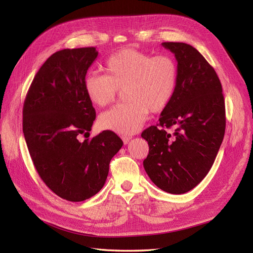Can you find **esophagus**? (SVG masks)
I'll return each mask as SVG.
<instances>
[{"label":"esophagus","instance_id":"34e87169","mask_svg":"<svg viewBox=\"0 0 253 253\" xmlns=\"http://www.w3.org/2000/svg\"><path fill=\"white\" fill-rule=\"evenodd\" d=\"M121 139H122V141H124V143L125 144H127L128 143V141L132 139V137H129V136H126V135H124L121 137Z\"/></svg>","mask_w":253,"mask_h":253}]
</instances>
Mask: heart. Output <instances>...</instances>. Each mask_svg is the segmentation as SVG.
I'll return each instance as SVG.
<instances>
[{"label": "heart", "instance_id": "heart-1", "mask_svg": "<svg viewBox=\"0 0 253 253\" xmlns=\"http://www.w3.org/2000/svg\"><path fill=\"white\" fill-rule=\"evenodd\" d=\"M106 75L89 73L84 78V91L98 108L111 104L120 89L126 102L114 106L99 117V126L119 134L136 133L150 111H164L175 94L178 68L168 55L125 48L113 53L105 62Z\"/></svg>", "mask_w": 253, "mask_h": 253}]
</instances>
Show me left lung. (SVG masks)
Masks as SVG:
<instances>
[{"label": "left lung", "mask_w": 253, "mask_h": 253, "mask_svg": "<svg viewBox=\"0 0 253 253\" xmlns=\"http://www.w3.org/2000/svg\"><path fill=\"white\" fill-rule=\"evenodd\" d=\"M178 68V82L157 126L144 129L149 143L143 168L166 192L182 194L208 174L224 139L226 116L221 84L214 68L193 46L164 42ZM174 127L172 136L167 128Z\"/></svg>", "instance_id": "8db88e82"}]
</instances>
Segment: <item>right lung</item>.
Here are the masks:
<instances>
[{
    "label": "right lung",
    "instance_id": "add662e5",
    "mask_svg": "<svg viewBox=\"0 0 253 253\" xmlns=\"http://www.w3.org/2000/svg\"><path fill=\"white\" fill-rule=\"evenodd\" d=\"M97 56L95 47L52 53L23 106V133L36 170L53 193L70 202H83L102 189L111 159L124 144L112 131L86 137L96 112L83 84Z\"/></svg>",
    "mask_w": 253,
    "mask_h": 253
}]
</instances>
